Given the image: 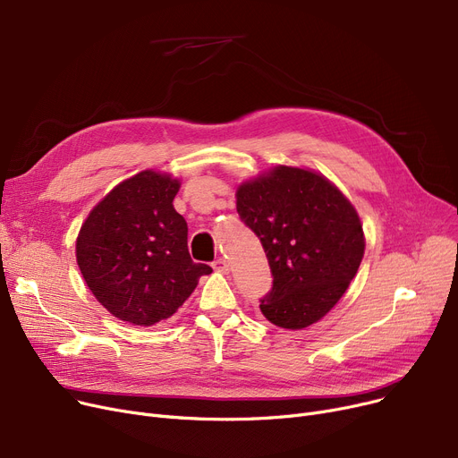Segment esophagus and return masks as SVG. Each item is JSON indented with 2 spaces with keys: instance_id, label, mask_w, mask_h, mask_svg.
Instances as JSON below:
<instances>
[{
  "instance_id": "34e87169",
  "label": "esophagus",
  "mask_w": 458,
  "mask_h": 458,
  "mask_svg": "<svg viewBox=\"0 0 458 458\" xmlns=\"http://www.w3.org/2000/svg\"><path fill=\"white\" fill-rule=\"evenodd\" d=\"M213 269L221 271V273H228V271H230V263H228L225 258H216V259L213 261Z\"/></svg>"
}]
</instances>
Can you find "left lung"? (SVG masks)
I'll list each match as a JSON object with an SVG mask.
<instances>
[{"label": "left lung", "mask_w": 458, "mask_h": 458, "mask_svg": "<svg viewBox=\"0 0 458 458\" xmlns=\"http://www.w3.org/2000/svg\"><path fill=\"white\" fill-rule=\"evenodd\" d=\"M235 197L273 275L261 314L290 330L325 318L364 258V230L352 204L325 176L282 165L239 185Z\"/></svg>", "instance_id": "1"}]
</instances>
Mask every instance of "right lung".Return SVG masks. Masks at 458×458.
Segmentation results:
<instances>
[{"mask_svg":"<svg viewBox=\"0 0 458 458\" xmlns=\"http://www.w3.org/2000/svg\"><path fill=\"white\" fill-rule=\"evenodd\" d=\"M178 189L168 174L142 171L118 183L80 230V271L120 321L152 327L168 319L211 273L189 256L187 223L173 206Z\"/></svg>","mask_w":458,"mask_h":458,"instance_id":"add662e5","label":"right lung"}]
</instances>
